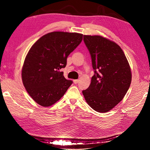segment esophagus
<instances>
[{"mask_svg":"<svg viewBox=\"0 0 150 150\" xmlns=\"http://www.w3.org/2000/svg\"><path fill=\"white\" fill-rule=\"evenodd\" d=\"M79 79H76V80H73V82H74V83L76 84H77V83H79Z\"/></svg>","mask_w":150,"mask_h":150,"instance_id":"esophagus-1","label":"esophagus"}]
</instances>
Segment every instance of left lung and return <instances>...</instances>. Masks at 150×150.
Segmentation results:
<instances>
[{
	"label": "left lung",
	"mask_w": 150,
	"mask_h": 150,
	"mask_svg": "<svg viewBox=\"0 0 150 150\" xmlns=\"http://www.w3.org/2000/svg\"><path fill=\"white\" fill-rule=\"evenodd\" d=\"M84 41L90 53L95 74L82 93L92 109L106 113L126 94L132 82L131 68L122 50L113 41L100 35H84Z\"/></svg>",
	"instance_id": "1"
}]
</instances>
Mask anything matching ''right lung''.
I'll use <instances>...</instances> for the list:
<instances>
[{
    "label": "right lung",
    "mask_w": 150,
    "mask_h": 150,
    "mask_svg": "<svg viewBox=\"0 0 150 150\" xmlns=\"http://www.w3.org/2000/svg\"><path fill=\"white\" fill-rule=\"evenodd\" d=\"M78 33L53 31L41 37L31 47L22 68V80L37 104L49 107L59 100L72 84L59 69L82 40Z\"/></svg>",
    "instance_id": "right-lung-1"
}]
</instances>
